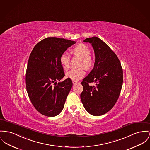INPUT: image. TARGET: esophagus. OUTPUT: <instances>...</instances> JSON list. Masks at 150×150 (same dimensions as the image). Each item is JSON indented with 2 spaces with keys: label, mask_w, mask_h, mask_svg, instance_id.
Listing matches in <instances>:
<instances>
[{
  "label": "esophagus",
  "mask_w": 150,
  "mask_h": 150,
  "mask_svg": "<svg viewBox=\"0 0 150 150\" xmlns=\"http://www.w3.org/2000/svg\"><path fill=\"white\" fill-rule=\"evenodd\" d=\"M72 82H73V84H75V83H77L78 82H77V81H72Z\"/></svg>",
  "instance_id": "1"
}]
</instances>
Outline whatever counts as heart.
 I'll list each match as a JSON object with an SVG mask.
<instances>
[{
	"label": "heart",
	"instance_id": "obj_1",
	"mask_svg": "<svg viewBox=\"0 0 150 150\" xmlns=\"http://www.w3.org/2000/svg\"><path fill=\"white\" fill-rule=\"evenodd\" d=\"M72 53L75 56L81 57L80 66H83L86 69H90L94 64V59L91 56L90 48L83 43H80L74 47L72 50ZM70 55L67 53H63L60 57V62L61 66L68 69L70 66ZM85 74L83 67L78 68H73L66 73V77L73 81H77L82 79Z\"/></svg>",
	"mask_w": 150,
	"mask_h": 150
}]
</instances>
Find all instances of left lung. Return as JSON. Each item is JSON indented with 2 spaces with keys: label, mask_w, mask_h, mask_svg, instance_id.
Here are the masks:
<instances>
[{
  "label": "left lung",
  "mask_w": 150,
  "mask_h": 150,
  "mask_svg": "<svg viewBox=\"0 0 150 150\" xmlns=\"http://www.w3.org/2000/svg\"><path fill=\"white\" fill-rule=\"evenodd\" d=\"M91 44L96 60L90 73L81 82L80 97L86 110L100 116L111 110L119 98L123 84V69L120 60L110 47L97 37L83 40ZM93 82L95 86H90Z\"/></svg>",
  "instance_id": "8db88e82"
}]
</instances>
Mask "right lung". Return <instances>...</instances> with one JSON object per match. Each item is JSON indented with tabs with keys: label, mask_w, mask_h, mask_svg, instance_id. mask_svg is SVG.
<instances>
[{
	"label": "right lung",
	"mask_w": 150,
	"mask_h": 150,
	"mask_svg": "<svg viewBox=\"0 0 150 150\" xmlns=\"http://www.w3.org/2000/svg\"><path fill=\"white\" fill-rule=\"evenodd\" d=\"M74 41L48 38L39 42L30 53L25 74L26 89L31 103L41 114L52 117L63 109L73 83L65 76L60 62L62 53Z\"/></svg>",
	"instance_id": "add662e5"
}]
</instances>
